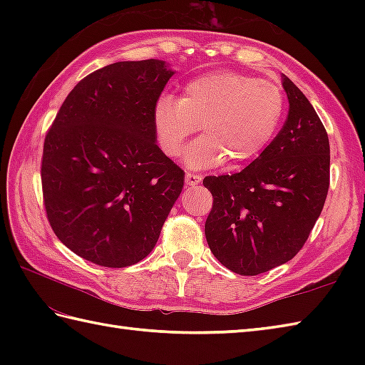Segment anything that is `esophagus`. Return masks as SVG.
<instances>
[{"label": "esophagus", "mask_w": 365, "mask_h": 365, "mask_svg": "<svg viewBox=\"0 0 365 365\" xmlns=\"http://www.w3.org/2000/svg\"><path fill=\"white\" fill-rule=\"evenodd\" d=\"M185 182H187V185H190V187H196V185L202 182V175L187 173V175H185Z\"/></svg>", "instance_id": "34e87169"}]
</instances>
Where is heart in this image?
I'll list each match as a JSON object with an SVG mask.
<instances>
[{
	"instance_id": "b5f03b06",
	"label": "heart",
	"mask_w": 365,
	"mask_h": 365,
	"mask_svg": "<svg viewBox=\"0 0 365 365\" xmlns=\"http://www.w3.org/2000/svg\"><path fill=\"white\" fill-rule=\"evenodd\" d=\"M284 110V94L274 83L221 71L188 81L180 98L160 97L153 108V127L163 152L177 157L202 125L204 136L190 147L185 165L210 169L227 161L237 169L257 158L273 141Z\"/></svg>"
}]
</instances>
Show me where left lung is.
<instances>
[{"label": "left lung", "instance_id": "1", "mask_svg": "<svg viewBox=\"0 0 365 365\" xmlns=\"http://www.w3.org/2000/svg\"><path fill=\"white\" fill-rule=\"evenodd\" d=\"M289 115L242 173L208 175L210 251L224 267L255 276L292 260L323 210L329 188V139L306 96L282 75Z\"/></svg>", "mask_w": 365, "mask_h": 365}]
</instances>
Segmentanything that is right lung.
Wrapping results in <instances>:
<instances>
[{"instance_id": "1", "label": "right lung", "mask_w": 365, "mask_h": 365, "mask_svg": "<svg viewBox=\"0 0 365 365\" xmlns=\"http://www.w3.org/2000/svg\"><path fill=\"white\" fill-rule=\"evenodd\" d=\"M174 72L165 61H122L71 91L45 136L43 205L68 250L100 267L150 254L185 173L157 145L153 108Z\"/></svg>"}]
</instances>
